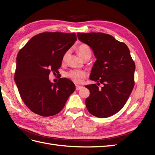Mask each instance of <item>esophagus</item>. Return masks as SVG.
Returning <instances> with one entry per match:
<instances>
[{"label":"esophagus","mask_w":155,"mask_h":155,"mask_svg":"<svg viewBox=\"0 0 155 155\" xmlns=\"http://www.w3.org/2000/svg\"><path fill=\"white\" fill-rule=\"evenodd\" d=\"M82 88H83V87H82V86H80V85H77V84H76V90L78 91V90L81 89Z\"/></svg>","instance_id":"34e87169"}]
</instances>
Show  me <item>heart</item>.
I'll return each instance as SVG.
<instances>
[{"label":"heart","instance_id":"obj_1","mask_svg":"<svg viewBox=\"0 0 155 155\" xmlns=\"http://www.w3.org/2000/svg\"><path fill=\"white\" fill-rule=\"evenodd\" d=\"M68 52L69 51H68L64 53L63 56V58H62L63 61H65V59L67 58L68 54ZM77 52L80 57L83 59H84L87 57H91V48H90L89 46L86 44H81L78 46L77 47ZM65 76L67 78H68L69 79H71V81L74 82V83H80L83 78L86 77V72L78 70H71L67 72V73H66Z\"/></svg>","mask_w":155,"mask_h":155}]
</instances>
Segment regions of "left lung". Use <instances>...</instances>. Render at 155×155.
I'll list each match as a JSON object with an SVG mask.
<instances>
[{
  "label": "left lung",
  "mask_w": 155,
  "mask_h": 155,
  "mask_svg": "<svg viewBox=\"0 0 155 155\" xmlns=\"http://www.w3.org/2000/svg\"><path fill=\"white\" fill-rule=\"evenodd\" d=\"M78 38L88 45L97 60L90 79L97 84L85 86L90 96L85 104L91 114L107 118L116 114L126 104L134 86L135 64L124 42L103 32L77 33ZM101 83L104 86L99 88Z\"/></svg>",
  "instance_id": "1"
}]
</instances>
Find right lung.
Segmentation results:
<instances>
[{
  "label": "right lung",
  "instance_id": "add662e5",
  "mask_svg": "<svg viewBox=\"0 0 155 155\" xmlns=\"http://www.w3.org/2000/svg\"><path fill=\"white\" fill-rule=\"evenodd\" d=\"M76 41L74 32H45L34 36L18 52L15 81L22 100L35 114H58L75 91L68 78H60L53 84L48 77L58 73L64 53Z\"/></svg>",
  "mask_w": 155,
  "mask_h": 155
}]
</instances>
